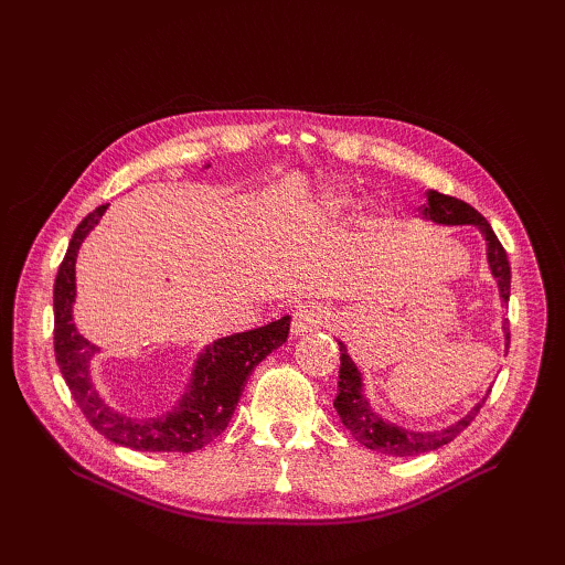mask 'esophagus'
<instances>
[{
	"label": "esophagus",
	"mask_w": 565,
	"mask_h": 565,
	"mask_svg": "<svg viewBox=\"0 0 565 565\" xmlns=\"http://www.w3.org/2000/svg\"><path fill=\"white\" fill-rule=\"evenodd\" d=\"M324 320V309L318 303H303L292 316V334L301 337L318 330Z\"/></svg>",
	"instance_id": "obj_1"
}]
</instances>
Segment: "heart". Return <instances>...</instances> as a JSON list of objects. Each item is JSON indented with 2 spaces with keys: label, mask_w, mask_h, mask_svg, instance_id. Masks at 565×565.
I'll use <instances>...</instances> for the list:
<instances>
[{
  "label": "heart",
  "mask_w": 565,
  "mask_h": 565,
  "mask_svg": "<svg viewBox=\"0 0 565 565\" xmlns=\"http://www.w3.org/2000/svg\"><path fill=\"white\" fill-rule=\"evenodd\" d=\"M353 207V198L339 191H320L303 202L299 212V224L306 228H322Z\"/></svg>",
  "instance_id": "1"
}]
</instances>
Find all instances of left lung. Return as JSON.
<instances>
[{
    "instance_id": "left-lung-1",
    "label": "left lung",
    "mask_w": 565,
    "mask_h": 565,
    "mask_svg": "<svg viewBox=\"0 0 565 565\" xmlns=\"http://www.w3.org/2000/svg\"><path fill=\"white\" fill-rule=\"evenodd\" d=\"M422 218L434 221V224L440 226H476L486 237V254H488V268L492 273V278L498 280L500 289V299L502 303L509 301V289H511V268L507 252L500 245L498 235L492 233L488 221L478 214L471 204L461 202L457 198L443 195L438 191L426 193V204L422 210ZM502 332H504V349H509V322H502ZM339 388H337V398H334V409L339 413L341 424L353 434L358 443H363L365 448L377 450L391 457H413L422 452H431L443 446H448L450 440H455L461 431L467 429L471 419L478 415V409L483 407L490 388L486 391V396L478 401L465 417H459L457 422L440 426V429L431 431H419V429H405V426L384 419L377 409L372 407V403L365 396V382L363 374L353 363V358L347 351L344 341H339Z\"/></svg>"
}]
</instances>
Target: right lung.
<instances>
[{"mask_svg": "<svg viewBox=\"0 0 565 565\" xmlns=\"http://www.w3.org/2000/svg\"><path fill=\"white\" fill-rule=\"evenodd\" d=\"M210 167V164H204ZM108 204H100L82 218L67 245L65 259L54 285V351L63 380L71 388L82 415L94 429L115 446L139 452H193L207 446L226 429L235 405L254 367L282 347L289 334V316L273 320L264 328L214 339L204 347L191 370L179 401L160 415H131L115 409L96 388L92 361L100 347L82 337L73 320L77 299L75 262L82 243L98 226Z\"/></svg>", "mask_w": 565, "mask_h": 565, "instance_id": "1", "label": "right lung"}]
</instances>
